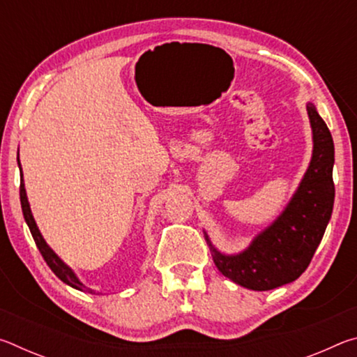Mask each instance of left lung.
I'll use <instances>...</instances> for the list:
<instances>
[{
	"mask_svg": "<svg viewBox=\"0 0 357 357\" xmlns=\"http://www.w3.org/2000/svg\"><path fill=\"white\" fill-rule=\"evenodd\" d=\"M305 107L312 128V159L282 213L238 253L220 252L204 231L217 269L253 291H268L299 279L331 220L335 197L334 142L317 107L312 102Z\"/></svg>",
	"mask_w": 357,
	"mask_h": 357,
	"instance_id": "1",
	"label": "left lung"
}]
</instances>
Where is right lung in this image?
I'll return each mask as SVG.
<instances>
[{
	"label": "right lung",
	"mask_w": 357,
	"mask_h": 357,
	"mask_svg": "<svg viewBox=\"0 0 357 357\" xmlns=\"http://www.w3.org/2000/svg\"><path fill=\"white\" fill-rule=\"evenodd\" d=\"M19 162V168H20V203H22V211H23V217H25V222L29 228V231L33 234V239L36 245H38L39 252L42 253V257L47 261V264L50 266V269L55 273L59 280L64 282L66 285H69L72 288L78 289V291H84V293H94V289L88 288L84 283L78 279L77 274L74 273V269L70 266L66 264L61 258H59L55 250L52 249L50 245L47 244V241L42 236L40 229L38 228V223H36L33 213H31V206H29L28 197H26V189H25V181H23V172H22V164L20 159H17Z\"/></svg>",
	"instance_id": "1"
}]
</instances>
